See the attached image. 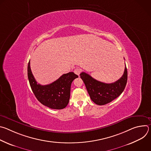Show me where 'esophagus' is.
Masks as SVG:
<instances>
[{
	"instance_id": "obj_1",
	"label": "esophagus",
	"mask_w": 151,
	"mask_h": 151,
	"mask_svg": "<svg viewBox=\"0 0 151 151\" xmlns=\"http://www.w3.org/2000/svg\"><path fill=\"white\" fill-rule=\"evenodd\" d=\"M81 69H78V68H76L75 70H74V72H75V73L76 74V75H79V74H80V73H81Z\"/></svg>"
}]
</instances>
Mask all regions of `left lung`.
<instances>
[{
  "mask_svg": "<svg viewBox=\"0 0 151 151\" xmlns=\"http://www.w3.org/2000/svg\"><path fill=\"white\" fill-rule=\"evenodd\" d=\"M80 76L91 99L98 105L109 103L117 98L124 90L127 82L126 65L123 75L114 83H106L100 82L85 72H82Z\"/></svg>",
  "mask_w": 151,
  "mask_h": 151,
  "instance_id": "8db88e82",
  "label": "left lung"
}]
</instances>
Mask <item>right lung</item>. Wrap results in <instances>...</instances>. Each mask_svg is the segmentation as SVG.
I'll use <instances>...</instances> for the list:
<instances>
[{"label": "right lung", "mask_w": 151, "mask_h": 151, "mask_svg": "<svg viewBox=\"0 0 151 151\" xmlns=\"http://www.w3.org/2000/svg\"><path fill=\"white\" fill-rule=\"evenodd\" d=\"M27 75L31 88L37 100L53 109H62L67 106L70 96L72 82L78 78L73 72H69L63 74L50 84L42 85L37 83L32 74L30 61L27 66Z\"/></svg>", "instance_id": "add662e5"}]
</instances>
